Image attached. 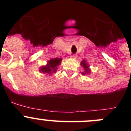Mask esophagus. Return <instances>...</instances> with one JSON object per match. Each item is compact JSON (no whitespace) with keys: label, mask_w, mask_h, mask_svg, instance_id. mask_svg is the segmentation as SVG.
I'll return each mask as SVG.
<instances>
[{"label":"esophagus","mask_w":131,"mask_h":131,"mask_svg":"<svg viewBox=\"0 0 131 131\" xmlns=\"http://www.w3.org/2000/svg\"><path fill=\"white\" fill-rule=\"evenodd\" d=\"M70 58H72V59H76V58H77V55H75V54L71 55Z\"/></svg>","instance_id":"1"}]
</instances>
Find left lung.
Segmentation results:
<instances>
[{
	"mask_svg": "<svg viewBox=\"0 0 131 131\" xmlns=\"http://www.w3.org/2000/svg\"><path fill=\"white\" fill-rule=\"evenodd\" d=\"M80 65L84 68V71L81 73L82 75H88L91 73V70L89 68V64L85 59H84L80 62Z\"/></svg>",
	"mask_w": 131,
	"mask_h": 131,
	"instance_id": "8db88e82",
	"label": "left lung"
}]
</instances>
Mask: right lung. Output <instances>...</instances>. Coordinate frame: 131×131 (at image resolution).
Here are the masks:
<instances>
[{
    "label": "right lung",
    "instance_id": "add662e5",
    "mask_svg": "<svg viewBox=\"0 0 131 131\" xmlns=\"http://www.w3.org/2000/svg\"><path fill=\"white\" fill-rule=\"evenodd\" d=\"M61 61L62 58H52L47 61L46 65L42 66L39 68V72L45 73L46 75H52V74L56 73L58 66L61 63Z\"/></svg>",
    "mask_w": 131,
    "mask_h": 131
}]
</instances>
